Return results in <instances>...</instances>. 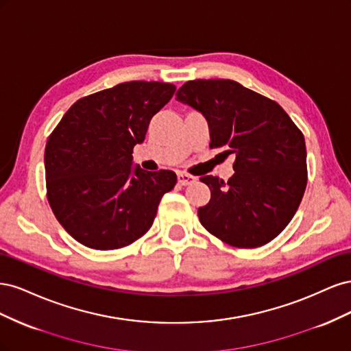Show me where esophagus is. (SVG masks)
Here are the masks:
<instances>
[{
    "mask_svg": "<svg viewBox=\"0 0 351 351\" xmlns=\"http://www.w3.org/2000/svg\"><path fill=\"white\" fill-rule=\"evenodd\" d=\"M177 180H178V184L182 186H189L196 182V177L190 176V174H186V173H178L177 174Z\"/></svg>",
    "mask_w": 351,
    "mask_h": 351,
    "instance_id": "1",
    "label": "esophagus"
}]
</instances>
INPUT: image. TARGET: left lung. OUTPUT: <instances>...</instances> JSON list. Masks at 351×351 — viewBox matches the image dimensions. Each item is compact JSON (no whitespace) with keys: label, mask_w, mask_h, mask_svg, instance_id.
<instances>
[{"label":"left lung","mask_w":351,"mask_h":351,"mask_svg":"<svg viewBox=\"0 0 351 351\" xmlns=\"http://www.w3.org/2000/svg\"><path fill=\"white\" fill-rule=\"evenodd\" d=\"M176 99L205 117L210 147L234 155V174L200 177L210 189L197 209L200 224L234 247L253 249L277 237L299 208L306 183V145L280 105L234 80H190Z\"/></svg>","instance_id":"left-lung-1"}]
</instances>
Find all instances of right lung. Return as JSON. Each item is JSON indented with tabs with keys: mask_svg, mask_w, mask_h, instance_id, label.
I'll return each instance as SVG.
<instances>
[{
	"mask_svg": "<svg viewBox=\"0 0 351 351\" xmlns=\"http://www.w3.org/2000/svg\"><path fill=\"white\" fill-rule=\"evenodd\" d=\"M176 86L125 82L74 102L48 137V202L60 224L86 247L129 246L151 228L177 176L133 165L152 117Z\"/></svg>",
	"mask_w": 351,
	"mask_h": 351,
	"instance_id": "1",
	"label": "right lung"
}]
</instances>
